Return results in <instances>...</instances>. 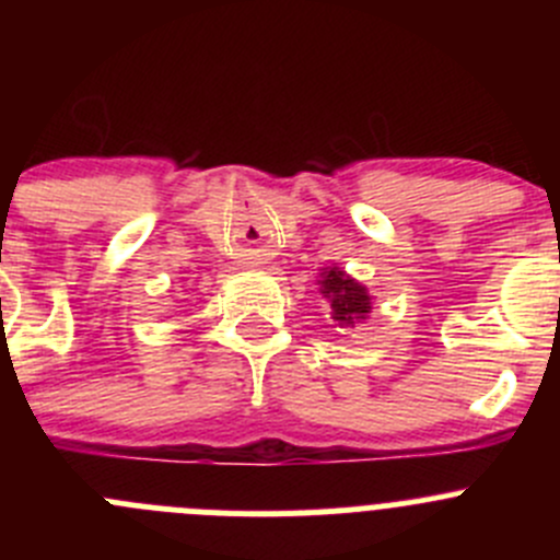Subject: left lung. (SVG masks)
<instances>
[{
    "label": "left lung",
    "mask_w": 560,
    "mask_h": 560,
    "mask_svg": "<svg viewBox=\"0 0 560 560\" xmlns=\"http://www.w3.org/2000/svg\"><path fill=\"white\" fill-rule=\"evenodd\" d=\"M319 292L330 303V319L341 327H354L371 314V295L360 281L343 273L341 268H322Z\"/></svg>",
    "instance_id": "1"
}]
</instances>
